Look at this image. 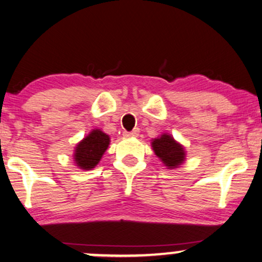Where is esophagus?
I'll return each mask as SVG.
<instances>
[{
	"instance_id": "obj_1",
	"label": "esophagus",
	"mask_w": 262,
	"mask_h": 262,
	"mask_svg": "<svg viewBox=\"0 0 262 262\" xmlns=\"http://www.w3.org/2000/svg\"><path fill=\"white\" fill-rule=\"evenodd\" d=\"M138 134H140V130H138V128H135V130H132L130 132L125 131L124 136H126V137H137Z\"/></svg>"
}]
</instances>
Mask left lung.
<instances>
[{
  "mask_svg": "<svg viewBox=\"0 0 262 262\" xmlns=\"http://www.w3.org/2000/svg\"><path fill=\"white\" fill-rule=\"evenodd\" d=\"M154 153L169 167H177L185 159V150L182 146L169 135H163L151 142Z\"/></svg>",
  "mask_w": 262,
  "mask_h": 262,
  "instance_id": "left-lung-1",
  "label": "left lung"
}]
</instances>
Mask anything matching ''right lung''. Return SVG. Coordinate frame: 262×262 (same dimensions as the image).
Returning a JSON list of instances; mask_svg holds the SVG:
<instances>
[{
  "label": "right lung",
  "instance_id": "add662e5",
  "mask_svg": "<svg viewBox=\"0 0 262 262\" xmlns=\"http://www.w3.org/2000/svg\"><path fill=\"white\" fill-rule=\"evenodd\" d=\"M109 146V136L104 132L99 130H93L89 136L77 144L75 154V161L77 166L83 170L93 169L101 158L106 148Z\"/></svg>",
  "mask_w": 262,
  "mask_h": 262
}]
</instances>
